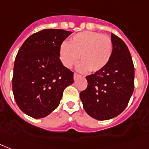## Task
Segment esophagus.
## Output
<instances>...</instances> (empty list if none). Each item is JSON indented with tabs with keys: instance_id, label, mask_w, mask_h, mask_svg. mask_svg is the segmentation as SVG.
I'll return each mask as SVG.
<instances>
[{
	"instance_id": "34e87169",
	"label": "esophagus",
	"mask_w": 149,
	"mask_h": 149,
	"mask_svg": "<svg viewBox=\"0 0 149 149\" xmlns=\"http://www.w3.org/2000/svg\"><path fill=\"white\" fill-rule=\"evenodd\" d=\"M80 77H81L80 75L77 74V73H74V75H73V79H74V80H76L77 79L79 78Z\"/></svg>"
}]
</instances>
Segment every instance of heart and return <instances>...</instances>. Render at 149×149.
I'll return each instance as SVG.
<instances>
[{"mask_svg":"<svg viewBox=\"0 0 149 149\" xmlns=\"http://www.w3.org/2000/svg\"><path fill=\"white\" fill-rule=\"evenodd\" d=\"M113 44L107 35L93 31H83L73 35L68 43H63L59 49V57L65 67L77 66L79 71L97 72L109 63L112 56Z\"/></svg>","mask_w":149,"mask_h":149,"instance_id":"heart-1","label":"heart"}]
</instances>
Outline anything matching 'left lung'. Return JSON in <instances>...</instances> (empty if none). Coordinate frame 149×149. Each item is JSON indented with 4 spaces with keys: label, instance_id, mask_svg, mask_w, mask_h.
I'll list each match as a JSON object with an SVG mask.
<instances>
[{
    "label": "left lung",
    "instance_id": "1",
    "mask_svg": "<svg viewBox=\"0 0 149 149\" xmlns=\"http://www.w3.org/2000/svg\"><path fill=\"white\" fill-rule=\"evenodd\" d=\"M111 40V60L101 70L86 77L88 86L79 95L87 114L97 120H108L122 113L134 90L135 69L129 48L113 33Z\"/></svg>",
    "mask_w": 149,
    "mask_h": 149
}]
</instances>
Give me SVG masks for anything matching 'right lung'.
<instances>
[{"label": "right lung", "instance_id": "add662e5", "mask_svg": "<svg viewBox=\"0 0 149 149\" xmlns=\"http://www.w3.org/2000/svg\"><path fill=\"white\" fill-rule=\"evenodd\" d=\"M72 32L45 29L33 33L19 49L12 88L15 101L29 116L40 118L57 108L64 89L73 83V72L63 65L59 49Z\"/></svg>", "mask_w": 149, "mask_h": 149}]
</instances>
